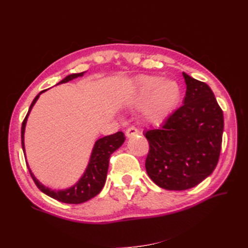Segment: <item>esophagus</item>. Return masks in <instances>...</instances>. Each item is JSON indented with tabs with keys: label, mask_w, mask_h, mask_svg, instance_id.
Segmentation results:
<instances>
[{
	"label": "esophagus",
	"mask_w": 248,
	"mask_h": 248,
	"mask_svg": "<svg viewBox=\"0 0 248 248\" xmlns=\"http://www.w3.org/2000/svg\"><path fill=\"white\" fill-rule=\"evenodd\" d=\"M139 134V130L134 127H130L125 130V136L127 138H133V136Z\"/></svg>",
	"instance_id": "1"
}]
</instances>
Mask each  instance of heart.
Wrapping results in <instances>:
<instances>
[{
    "mask_svg": "<svg viewBox=\"0 0 248 248\" xmlns=\"http://www.w3.org/2000/svg\"><path fill=\"white\" fill-rule=\"evenodd\" d=\"M134 98L145 105L146 118L154 124H160L170 116L181 98L180 87L172 81H164L159 77H141L135 85Z\"/></svg>",
    "mask_w": 248,
    "mask_h": 248,
    "instance_id": "b5f03b06",
    "label": "heart"
}]
</instances>
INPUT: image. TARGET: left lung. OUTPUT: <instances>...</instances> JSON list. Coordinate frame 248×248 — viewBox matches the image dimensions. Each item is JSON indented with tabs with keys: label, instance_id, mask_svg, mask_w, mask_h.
Listing matches in <instances>:
<instances>
[{
	"label": "left lung",
	"instance_id": "obj_1",
	"mask_svg": "<svg viewBox=\"0 0 248 248\" xmlns=\"http://www.w3.org/2000/svg\"><path fill=\"white\" fill-rule=\"evenodd\" d=\"M183 105L159 129L145 133L149 143L146 170L156 186L170 191L196 186L211 175L219 159L223 110L207 84L183 72Z\"/></svg>",
	"mask_w": 248,
	"mask_h": 248
}]
</instances>
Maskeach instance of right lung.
I'll return each mask as SVG.
<instances>
[{"label": "right lung", "mask_w": 248, "mask_h": 248, "mask_svg": "<svg viewBox=\"0 0 248 248\" xmlns=\"http://www.w3.org/2000/svg\"><path fill=\"white\" fill-rule=\"evenodd\" d=\"M83 73L84 72L73 73V75L66 77L64 80H62L57 84H62V83L72 81L73 78H76L78 77H82ZM46 91H43L40 93H43ZM40 93L37 94L35 99L33 100V102H31V107L29 108V112L26 114L22 123V127H21V140H22L23 152H25L24 151V130H25L26 119H28V116L31 112V109L33 108L35 102L37 101V99L39 98ZM124 140H125L124 134L123 132H120V131L115 134L104 136V138L98 140L93 146L92 156H91V160H89L86 171L84 172V175L82 176V178L78 180L77 184H75V186L70 188L64 189V191H52V189L43 186V184H41L34 177L33 173H31L29 165L28 164L26 165H28L31 177L33 178L37 187H38L41 192L62 202L72 203V204L82 203V202H87L89 199H92L93 197H94L96 195H98L100 192H101V189L105 183V179H107L109 156L115 150H117L119 147L124 144Z\"/></svg>", "instance_id": "1"}]
</instances>
